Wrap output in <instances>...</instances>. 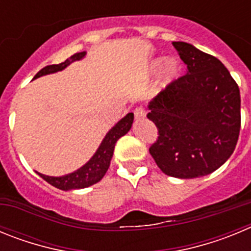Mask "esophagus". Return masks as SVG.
<instances>
[{
    "mask_svg": "<svg viewBox=\"0 0 251 251\" xmlns=\"http://www.w3.org/2000/svg\"><path fill=\"white\" fill-rule=\"evenodd\" d=\"M134 117L136 119H143L146 117V110L143 106H137L134 109Z\"/></svg>",
    "mask_w": 251,
    "mask_h": 251,
    "instance_id": "34e87169",
    "label": "esophagus"
}]
</instances>
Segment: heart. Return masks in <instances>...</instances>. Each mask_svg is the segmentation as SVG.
<instances>
[{"mask_svg": "<svg viewBox=\"0 0 251 251\" xmlns=\"http://www.w3.org/2000/svg\"><path fill=\"white\" fill-rule=\"evenodd\" d=\"M165 64V59H156L152 64V70L153 72H158L159 69L163 66ZM179 73H181V65L177 60H168L167 63L165 64V68H163V74H162V79L165 81V84H171L174 83L178 77Z\"/></svg>", "mask_w": 251, "mask_h": 251, "instance_id": "1", "label": "heart"}]
</instances>
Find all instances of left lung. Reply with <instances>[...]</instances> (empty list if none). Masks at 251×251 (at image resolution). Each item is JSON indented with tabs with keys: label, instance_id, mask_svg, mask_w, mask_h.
<instances>
[{
	"label": "left lung",
	"instance_id": "1",
	"mask_svg": "<svg viewBox=\"0 0 251 251\" xmlns=\"http://www.w3.org/2000/svg\"><path fill=\"white\" fill-rule=\"evenodd\" d=\"M172 45L187 74L148 105V119L158 129L150 153L167 176L196 178L216 171L234 152L241 124L240 90L219 59L191 44Z\"/></svg>",
	"mask_w": 251,
	"mask_h": 251
}]
</instances>
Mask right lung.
<instances>
[{
  "label": "right lung",
  "instance_id": "right-lung-1",
  "mask_svg": "<svg viewBox=\"0 0 251 251\" xmlns=\"http://www.w3.org/2000/svg\"><path fill=\"white\" fill-rule=\"evenodd\" d=\"M85 56V51L83 52H77L66 59L64 63L61 64H54V65H48L43 68L35 75L34 79L36 77L43 76V75L52 74V73L60 72L65 69L66 66L70 65L73 61L80 60ZM133 119H134V114L133 113H128L124 118H122L118 123L115 124L114 127L106 133L105 138L103 139L101 145L99 146L98 151L95 152L94 156L89 159L88 163L76 170L73 174L65 175L61 177H51L45 176L43 174H39L40 177H43L46 182L52 185L54 187L64 190V191H69V190H75V188H85L89 186L94 185V183L99 182L106 174V171L110 166V159L113 157V152H114L115 143L121 138L122 136L127 134L129 132L130 127H132Z\"/></svg>",
  "mask_w": 251,
  "mask_h": 251
}]
</instances>
